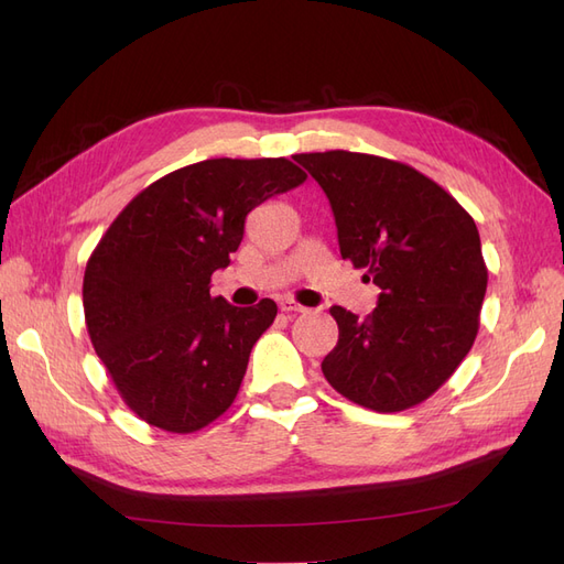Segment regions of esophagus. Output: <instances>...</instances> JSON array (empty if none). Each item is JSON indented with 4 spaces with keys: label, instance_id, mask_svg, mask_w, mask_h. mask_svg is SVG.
<instances>
[{
    "label": "esophagus",
    "instance_id": "obj_1",
    "mask_svg": "<svg viewBox=\"0 0 564 564\" xmlns=\"http://www.w3.org/2000/svg\"><path fill=\"white\" fill-rule=\"evenodd\" d=\"M280 308H282L284 313H301V315L311 313V308H305V305H301V303H296V301H292V299L282 301V303H280Z\"/></svg>",
    "mask_w": 564,
    "mask_h": 564
}]
</instances>
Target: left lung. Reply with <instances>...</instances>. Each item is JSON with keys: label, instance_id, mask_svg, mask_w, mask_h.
Listing matches in <instances>:
<instances>
[{"label": "left lung", "instance_id": "obj_1", "mask_svg": "<svg viewBox=\"0 0 564 564\" xmlns=\"http://www.w3.org/2000/svg\"><path fill=\"white\" fill-rule=\"evenodd\" d=\"M327 193L340 256L381 289L367 317L332 305L338 344L322 373L350 402L404 412L429 400L475 344L487 265L473 216L414 166L365 152L294 158Z\"/></svg>", "mask_w": 564, "mask_h": 564}]
</instances>
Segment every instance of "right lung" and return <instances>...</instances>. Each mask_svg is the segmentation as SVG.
<instances>
[{"instance_id": "right-lung-1", "label": "right lung", "mask_w": 564, "mask_h": 564, "mask_svg": "<svg viewBox=\"0 0 564 564\" xmlns=\"http://www.w3.org/2000/svg\"><path fill=\"white\" fill-rule=\"evenodd\" d=\"M308 174L284 158L204 160L150 183L119 212L84 270V319L119 398L166 433H195L235 402L275 301L209 294L247 214Z\"/></svg>"}]
</instances>
